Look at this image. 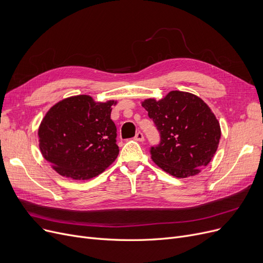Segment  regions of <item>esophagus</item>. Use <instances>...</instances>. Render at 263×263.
Returning a JSON list of instances; mask_svg holds the SVG:
<instances>
[{
  "instance_id": "34e87169",
  "label": "esophagus",
  "mask_w": 263,
  "mask_h": 263,
  "mask_svg": "<svg viewBox=\"0 0 263 263\" xmlns=\"http://www.w3.org/2000/svg\"><path fill=\"white\" fill-rule=\"evenodd\" d=\"M134 140L137 141V142H144L145 141V137H144L142 132H137L136 135L134 136Z\"/></svg>"
}]
</instances>
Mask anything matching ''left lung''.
I'll return each mask as SVG.
<instances>
[{
    "mask_svg": "<svg viewBox=\"0 0 263 263\" xmlns=\"http://www.w3.org/2000/svg\"><path fill=\"white\" fill-rule=\"evenodd\" d=\"M142 106L161 134L160 145L150 150L160 168L187 178L211 162L222 133L211 108L198 96L172 90L160 100L145 99Z\"/></svg>",
    "mask_w": 263,
    "mask_h": 263,
    "instance_id": "8db88e82",
    "label": "left lung"
}]
</instances>
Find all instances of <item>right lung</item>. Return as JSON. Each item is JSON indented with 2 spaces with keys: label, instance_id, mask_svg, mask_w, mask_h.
<instances>
[{
  "label": "right lung",
  "instance_id": "obj_1",
  "mask_svg": "<svg viewBox=\"0 0 263 263\" xmlns=\"http://www.w3.org/2000/svg\"><path fill=\"white\" fill-rule=\"evenodd\" d=\"M116 100L97 102L88 95L55 103L40 122L39 149L52 168L72 180H88L112 164L119 149L110 119Z\"/></svg>",
  "mask_w": 263,
  "mask_h": 263
}]
</instances>
